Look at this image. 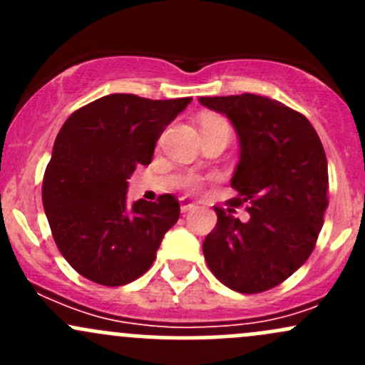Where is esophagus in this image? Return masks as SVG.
I'll return each mask as SVG.
<instances>
[{"label": "esophagus", "instance_id": "34e87169", "mask_svg": "<svg viewBox=\"0 0 365 365\" xmlns=\"http://www.w3.org/2000/svg\"><path fill=\"white\" fill-rule=\"evenodd\" d=\"M180 208H182L183 213L190 212L192 208H196V203H194V201H190V200H187V197H182V200H180Z\"/></svg>", "mask_w": 365, "mask_h": 365}]
</instances>
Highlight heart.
Returning <instances> with one entry per match:
<instances>
[{
  "instance_id": "1",
  "label": "heart",
  "mask_w": 365,
  "mask_h": 365,
  "mask_svg": "<svg viewBox=\"0 0 365 365\" xmlns=\"http://www.w3.org/2000/svg\"><path fill=\"white\" fill-rule=\"evenodd\" d=\"M205 127H222V128H227V130L231 132V128H230V125H227V121L220 120V118H206V120L203 121V128ZM187 185H189V189L197 190V189H200V180L190 178L189 182H187Z\"/></svg>"
}]
</instances>
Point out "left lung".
<instances>
[{
    "label": "left lung",
    "mask_w": 365,
    "mask_h": 365,
    "mask_svg": "<svg viewBox=\"0 0 365 365\" xmlns=\"http://www.w3.org/2000/svg\"><path fill=\"white\" fill-rule=\"evenodd\" d=\"M226 114L240 139L231 178V208L215 206L217 224L203 242L212 274L238 293H261L295 274L314 249L329 206V165L311 121L261 95L201 97ZM248 206L250 220L234 217Z\"/></svg>",
    "instance_id": "8db88e82"
}]
</instances>
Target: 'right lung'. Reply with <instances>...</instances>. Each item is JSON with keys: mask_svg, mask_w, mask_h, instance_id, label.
<instances>
[{"mask_svg": "<svg viewBox=\"0 0 365 365\" xmlns=\"http://www.w3.org/2000/svg\"><path fill=\"white\" fill-rule=\"evenodd\" d=\"M192 98L113 93L68 116L43 173L42 203L61 256L83 277L123 286L155 261L180 217L173 194L127 205V180L152 162L164 128Z\"/></svg>", "mask_w": 365, "mask_h": 365, "instance_id": "obj_1", "label": "right lung"}]
</instances>
